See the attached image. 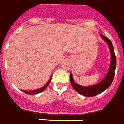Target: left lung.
<instances>
[{
	"label": "left lung",
	"instance_id": "1",
	"mask_svg": "<svg viewBox=\"0 0 124 124\" xmlns=\"http://www.w3.org/2000/svg\"><path fill=\"white\" fill-rule=\"evenodd\" d=\"M101 36L108 43L111 53V58H112L111 64L110 68H109L108 72L106 77L103 79V80L97 85H92V86H89V87H83V86H81L78 84H76L74 82L73 78H72V75L71 74L70 76V80L71 86L73 87V88L80 95L86 96V97H94L95 95H99L100 93H101L102 92L104 91L106 89H108L110 86L112 81H113L114 75H115V70H116V58L115 53H114L112 41L109 40L107 37L104 36L103 35H101Z\"/></svg>",
	"mask_w": 124,
	"mask_h": 124
}]
</instances>
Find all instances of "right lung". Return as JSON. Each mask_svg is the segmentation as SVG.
Masks as SVG:
<instances>
[{"instance_id": "add662e5", "label": "right lung", "mask_w": 124, "mask_h": 124, "mask_svg": "<svg viewBox=\"0 0 124 124\" xmlns=\"http://www.w3.org/2000/svg\"><path fill=\"white\" fill-rule=\"evenodd\" d=\"M52 77L53 76H51L50 77V79H49V81H48V83H46L44 87H41V89H37V90H34V91H24V90H22V91L23 93H26V94H29V95H35V94H37V93H39L42 92V91H43L48 86V85L50 84V81H51V79H52Z\"/></svg>"}]
</instances>
